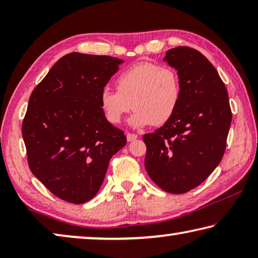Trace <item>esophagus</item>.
I'll return each mask as SVG.
<instances>
[{"label":"esophagus","mask_w":258,"mask_h":258,"mask_svg":"<svg viewBox=\"0 0 258 258\" xmlns=\"http://www.w3.org/2000/svg\"><path fill=\"white\" fill-rule=\"evenodd\" d=\"M126 139H127V141H134V140L138 139V135L137 134H133V133H127L126 134Z\"/></svg>","instance_id":"obj_1"}]
</instances>
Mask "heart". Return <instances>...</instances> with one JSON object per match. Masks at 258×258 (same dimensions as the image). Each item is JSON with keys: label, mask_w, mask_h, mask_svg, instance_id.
<instances>
[{"label": "heart", "mask_w": 258, "mask_h": 258, "mask_svg": "<svg viewBox=\"0 0 258 258\" xmlns=\"http://www.w3.org/2000/svg\"><path fill=\"white\" fill-rule=\"evenodd\" d=\"M117 91L104 87L100 104L111 124H118L125 113L135 109L128 123L133 127L160 126L172 118L181 99V81L172 68L154 62H139L116 80Z\"/></svg>", "instance_id": "b5f03b06"}]
</instances>
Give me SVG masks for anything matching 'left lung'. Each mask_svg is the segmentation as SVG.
<instances>
[{
	"instance_id": "8db88e82",
	"label": "left lung",
	"mask_w": 258,
	"mask_h": 258,
	"mask_svg": "<svg viewBox=\"0 0 258 258\" xmlns=\"http://www.w3.org/2000/svg\"><path fill=\"white\" fill-rule=\"evenodd\" d=\"M164 61L177 71L181 99L167 123L143 135L145 166L160 189L181 195L203 183L223 158L232 112L223 81L199 51L177 46Z\"/></svg>"
}]
</instances>
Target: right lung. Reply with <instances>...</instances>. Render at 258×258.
Returning a JSON list of instances; mask_svg holds the SVG:
<instances>
[{
  "label": "right lung",
  "mask_w": 258,
  "mask_h": 258,
  "mask_svg": "<svg viewBox=\"0 0 258 258\" xmlns=\"http://www.w3.org/2000/svg\"><path fill=\"white\" fill-rule=\"evenodd\" d=\"M124 61L72 52L35 87L23 121L32 173L64 202L84 204L100 190L109 160L126 145L107 120L100 94Z\"/></svg>",
  "instance_id": "obj_1"
}]
</instances>
